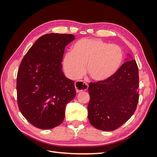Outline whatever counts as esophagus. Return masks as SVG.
Returning a JSON list of instances; mask_svg holds the SVG:
<instances>
[{
  "label": "esophagus",
  "mask_w": 157,
  "mask_h": 157,
  "mask_svg": "<svg viewBox=\"0 0 157 157\" xmlns=\"http://www.w3.org/2000/svg\"><path fill=\"white\" fill-rule=\"evenodd\" d=\"M75 86L76 92L78 93L82 91H84V90H86L88 88V84L86 82H83L82 80H78V81L75 82Z\"/></svg>",
  "instance_id": "1"
}]
</instances>
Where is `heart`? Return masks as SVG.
Masks as SVG:
<instances>
[{
  "mask_svg": "<svg viewBox=\"0 0 157 157\" xmlns=\"http://www.w3.org/2000/svg\"><path fill=\"white\" fill-rule=\"evenodd\" d=\"M124 59L122 48L99 39H82L64 56L63 68L69 77L76 79L86 72L96 81L112 77L121 67Z\"/></svg>",
  "mask_w": 157,
  "mask_h": 157,
  "instance_id": "1",
  "label": "heart"
}]
</instances>
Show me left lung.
I'll use <instances>...</instances> for the list:
<instances>
[{
    "mask_svg": "<svg viewBox=\"0 0 157 157\" xmlns=\"http://www.w3.org/2000/svg\"><path fill=\"white\" fill-rule=\"evenodd\" d=\"M138 87V67L134 59L126 61L108 80L90 82L88 105L90 124L103 131L115 130L124 124L136 111Z\"/></svg>",
    "mask_w": 157,
    "mask_h": 157,
    "instance_id": "obj_1",
    "label": "left lung"
}]
</instances>
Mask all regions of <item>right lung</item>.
I'll list each match as a JSON object with an SVG mask.
<instances>
[{
  "label": "right lung",
  "mask_w": 157,
  "mask_h": 157,
  "mask_svg": "<svg viewBox=\"0 0 157 157\" xmlns=\"http://www.w3.org/2000/svg\"><path fill=\"white\" fill-rule=\"evenodd\" d=\"M71 34L50 33L38 39L25 55L17 75V105L30 124L47 130L61 124L67 104L76 96L75 83L62 71Z\"/></svg>",
  "instance_id": "obj_1"
}]
</instances>
